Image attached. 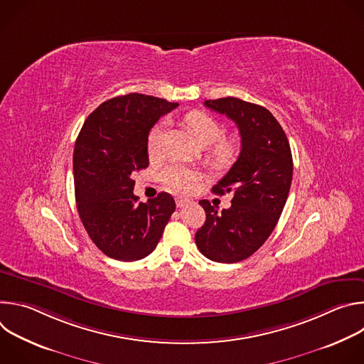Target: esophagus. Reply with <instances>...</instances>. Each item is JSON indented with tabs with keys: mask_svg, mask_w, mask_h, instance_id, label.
I'll use <instances>...</instances> for the list:
<instances>
[{
	"mask_svg": "<svg viewBox=\"0 0 364 364\" xmlns=\"http://www.w3.org/2000/svg\"><path fill=\"white\" fill-rule=\"evenodd\" d=\"M190 201L187 198H183V197H176V204L177 207H184L186 204H188Z\"/></svg>",
	"mask_w": 364,
	"mask_h": 364,
	"instance_id": "obj_1",
	"label": "esophagus"
}]
</instances>
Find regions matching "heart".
<instances>
[{
  "instance_id": "1",
  "label": "heart",
  "mask_w": 364,
  "mask_h": 364,
  "mask_svg": "<svg viewBox=\"0 0 364 364\" xmlns=\"http://www.w3.org/2000/svg\"><path fill=\"white\" fill-rule=\"evenodd\" d=\"M184 124L193 132L200 145L210 146V159L218 164L230 163L237 152L239 144L235 136H222L223 128L220 122L210 114L203 111H191L186 114ZM166 122L161 121L155 125L148 135L146 151L149 160L155 161L163 157L166 142ZM201 180V174L197 170L186 167L183 164H171L161 173L163 184L178 194H188L193 191Z\"/></svg>"
}]
</instances>
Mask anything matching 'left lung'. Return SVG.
Returning <instances> with one entry per match:
<instances>
[{
	"mask_svg": "<svg viewBox=\"0 0 364 364\" xmlns=\"http://www.w3.org/2000/svg\"><path fill=\"white\" fill-rule=\"evenodd\" d=\"M204 107L237 125L242 148L212 188L220 196L233 194L229 209L219 213L207 200L198 201L205 222L196 233V245L210 261L235 264L253 255L275 229L292 181V154L282 127L267 108L230 96L204 100Z\"/></svg>",
	"mask_w": 364,
	"mask_h": 364,
	"instance_id": "obj_1",
	"label": "left lung"
}]
</instances>
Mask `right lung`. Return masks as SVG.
<instances>
[{"instance_id":"add662e5","label":"right lung","mask_w":364,"mask_h":364,"mask_svg":"<svg viewBox=\"0 0 364 364\" xmlns=\"http://www.w3.org/2000/svg\"><path fill=\"white\" fill-rule=\"evenodd\" d=\"M177 107L142 93L117 96L99 105L77 135L73 152L77 212L92 242L117 261L148 256L176 210L168 193L138 201L132 174L149 164L151 128Z\"/></svg>"}]
</instances>
